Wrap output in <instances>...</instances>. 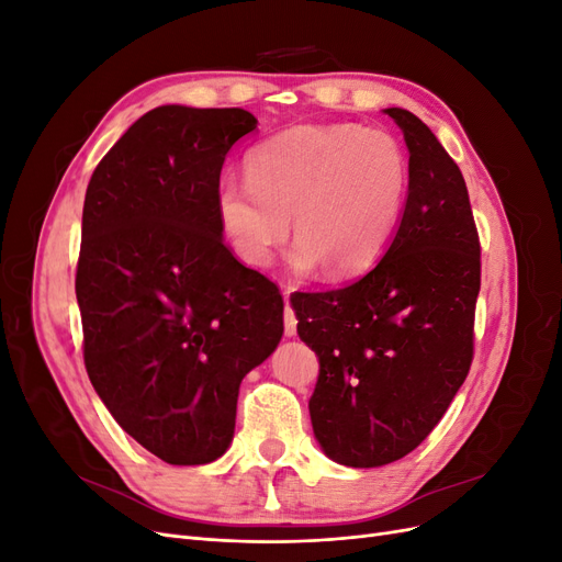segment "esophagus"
<instances>
[{"label":"esophagus","instance_id":"34e87169","mask_svg":"<svg viewBox=\"0 0 562 562\" xmlns=\"http://www.w3.org/2000/svg\"><path fill=\"white\" fill-rule=\"evenodd\" d=\"M283 321H285V337H295L297 335V318H295V312L291 310V304H288V297H285Z\"/></svg>","mask_w":562,"mask_h":562}]
</instances>
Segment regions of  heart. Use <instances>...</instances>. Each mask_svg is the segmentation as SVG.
Wrapping results in <instances>:
<instances>
[{"label":"heart","instance_id":"b5f03b06","mask_svg":"<svg viewBox=\"0 0 562 562\" xmlns=\"http://www.w3.org/2000/svg\"><path fill=\"white\" fill-rule=\"evenodd\" d=\"M411 168L394 135L359 124H302L255 145L246 180L220 178L215 215L248 267H267L291 232L293 271L335 279L375 265L398 232Z\"/></svg>","mask_w":562,"mask_h":562}]
</instances>
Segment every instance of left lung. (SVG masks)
Masks as SVG:
<instances>
[{
	"label": "left lung",
	"instance_id": "1",
	"mask_svg": "<svg viewBox=\"0 0 562 562\" xmlns=\"http://www.w3.org/2000/svg\"><path fill=\"white\" fill-rule=\"evenodd\" d=\"M411 151L398 232L366 277L291 300L318 356L314 436L333 462L372 469L413 452L446 415L473 359L481 244L467 182L431 128L386 108Z\"/></svg>",
	"mask_w": 562,
	"mask_h": 562
}]
</instances>
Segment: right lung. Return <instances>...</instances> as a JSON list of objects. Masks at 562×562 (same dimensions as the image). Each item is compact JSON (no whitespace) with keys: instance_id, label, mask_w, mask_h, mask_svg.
I'll return each instance as SVG.
<instances>
[{"instance_id":"obj_1","label":"right lung","mask_w":562,"mask_h":562,"mask_svg":"<svg viewBox=\"0 0 562 562\" xmlns=\"http://www.w3.org/2000/svg\"><path fill=\"white\" fill-rule=\"evenodd\" d=\"M258 128L239 108L161 105L98 164L81 215L83 363L110 415L176 467L223 457L241 380L283 335V297L223 244L215 187Z\"/></svg>"}]
</instances>
